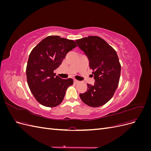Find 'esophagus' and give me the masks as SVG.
<instances>
[{
  "mask_svg": "<svg viewBox=\"0 0 151 151\" xmlns=\"http://www.w3.org/2000/svg\"><path fill=\"white\" fill-rule=\"evenodd\" d=\"M74 83H76V84H77V83H79V81H77V80H76V79H74Z\"/></svg>",
  "mask_w": 151,
  "mask_h": 151,
  "instance_id": "obj_1",
  "label": "esophagus"
}]
</instances>
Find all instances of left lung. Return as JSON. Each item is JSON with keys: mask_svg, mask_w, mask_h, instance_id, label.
Returning <instances> with one entry per match:
<instances>
[{"mask_svg": "<svg viewBox=\"0 0 151 151\" xmlns=\"http://www.w3.org/2000/svg\"><path fill=\"white\" fill-rule=\"evenodd\" d=\"M89 61L95 79L93 85L87 84L88 89L80 98L91 107H99L111 99L118 86L121 65L117 53L106 42L97 36H89L76 40Z\"/></svg>", "mask_w": 151, "mask_h": 151, "instance_id": "left-lung-1", "label": "left lung"}]
</instances>
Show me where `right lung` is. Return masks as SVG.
Wrapping results in <instances>:
<instances>
[{
  "label": "right lung",
  "mask_w": 151,
  "mask_h": 151,
  "mask_svg": "<svg viewBox=\"0 0 151 151\" xmlns=\"http://www.w3.org/2000/svg\"><path fill=\"white\" fill-rule=\"evenodd\" d=\"M77 46L74 40L49 36L31 52L26 66L27 82L36 100L43 106L53 108L60 104L73 79H61L54 70L61 65L67 53Z\"/></svg>",
  "instance_id": "obj_1"
}]
</instances>
